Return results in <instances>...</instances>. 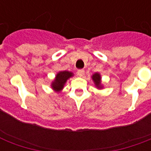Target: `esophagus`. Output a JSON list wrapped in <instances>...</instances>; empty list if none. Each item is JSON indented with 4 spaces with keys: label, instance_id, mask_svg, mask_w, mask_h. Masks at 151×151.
I'll return each mask as SVG.
<instances>
[{
    "label": "esophagus",
    "instance_id": "esophagus-1",
    "mask_svg": "<svg viewBox=\"0 0 151 151\" xmlns=\"http://www.w3.org/2000/svg\"><path fill=\"white\" fill-rule=\"evenodd\" d=\"M78 75L79 76V77H83V76L85 75V70H78Z\"/></svg>",
    "mask_w": 151,
    "mask_h": 151
}]
</instances>
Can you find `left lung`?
<instances>
[{"label": "left lung", "mask_w": 151, "mask_h": 151, "mask_svg": "<svg viewBox=\"0 0 151 151\" xmlns=\"http://www.w3.org/2000/svg\"><path fill=\"white\" fill-rule=\"evenodd\" d=\"M92 81H94V84L96 85V87L98 88L99 89L103 88V85L101 84V76L99 73H95L92 76Z\"/></svg>", "instance_id": "8db88e82"}]
</instances>
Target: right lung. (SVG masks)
Instances as JSON below:
<instances>
[{
  "instance_id": "add662e5",
  "label": "right lung",
  "mask_w": 151,
  "mask_h": 151,
  "mask_svg": "<svg viewBox=\"0 0 151 151\" xmlns=\"http://www.w3.org/2000/svg\"><path fill=\"white\" fill-rule=\"evenodd\" d=\"M73 76V73L72 72H70V71L65 70L59 72L55 75V78L51 85L52 89L55 90L57 92L62 91V89L64 88V85L66 84V81Z\"/></svg>"
}]
</instances>
